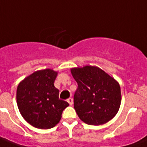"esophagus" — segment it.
<instances>
[{"label": "esophagus", "instance_id": "obj_1", "mask_svg": "<svg viewBox=\"0 0 147 147\" xmlns=\"http://www.w3.org/2000/svg\"><path fill=\"white\" fill-rule=\"evenodd\" d=\"M67 102L69 104V105H73V98H68Z\"/></svg>", "mask_w": 147, "mask_h": 147}]
</instances>
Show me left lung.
I'll list each match as a JSON object with an SVG mask.
<instances>
[{
    "label": "left lung",
    "instance_id": "8db88e82",
    "mask_svg": "<svg viewBox=\"0 0 147 147\" xmlns=\"http://www.w3.org/2000/svg\"><path fill=\"white\" fill-rule=\"evenodd\" d=\"M78 87L74 95V108L78 117L88 125L108 123L121 104L120 86L100 68L85 66L71 69Z\"/></svg>",
    "mask_w": 147,
    "mask_h": 147
}]
</instances>
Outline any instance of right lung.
Returning <instances> with one entry per match:
<instances>
[{"mask_svg": "<svg viewBox=\"0 0 147 147\" xmlns=\"http://www.w3.org/2000/svg\"><path fill=\"white\" fill-rule=\"evenodd\" d=\"M58 71L51 69L38 70L18 84L16 102L22 117L40 129L55 127L69 103L59 98L54 85Z\"/></svg>", "mask_w": 147, "mask_h": 147, "instance_id": "1", "label": "right lung"}]
</instances>
